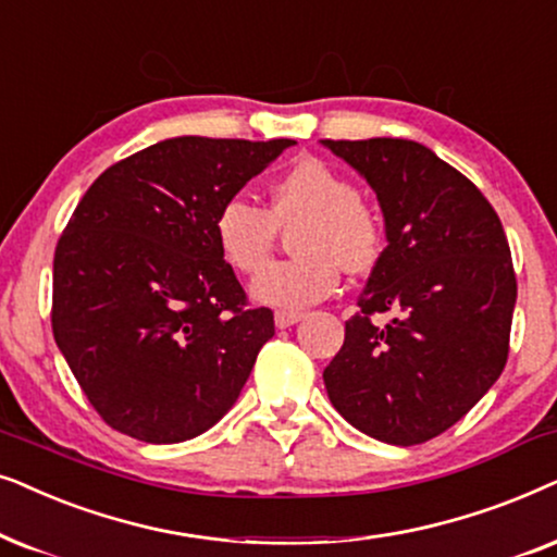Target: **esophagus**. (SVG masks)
Wrapping results in <instances>:
<instances>
[{
	"label": "esophagus",
	"mask_w": 557,
	"mask_h": 557,
	"mask_svg": "<svg viewBox=\"0 0 557 557\" xmlns=\"http://www.w3.org/2000/svg\"><path fill=\"white\" fill-rule=\"evenodd\" d=\"M300 321L302 313H298V310H277V313H274V325H277V329H290V325Z\"/></svg>",
	"instance_id": "esophagus-1"
}]
</instances>
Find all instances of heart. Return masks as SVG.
Returning <instances> with one entry per match:
<instances>
[{
    "instance_id": "1",
    "label": "heart",
    "mask_w": 557,
    "mask_h": 557,
    "mask_svg": "<svg viewBox=\"0 0 557 557\" xmlns=\"http://www.w3.org/2000/svg\"><path fill=\"white\" fill-rule=\"evenodd\" d=\"M298 226L300 257L267 264L251 280L249 295L259 306L300 310L336 293L341 270L367 272L382 251V224L359 201L354 183L323 160L302 158L274 181L270 211L236 196L213 221L219 255L232 270L257 272L270 257L277 226Z\"/></svg>"
}]
</instances>
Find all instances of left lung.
Instances as JSON below:
<instances>
[{
  "label": "left lung",
  "mask_w": 557,
  "mask_h": 557,
  "mask_svg": "<svg viewBox=\"0 0 557 557\" xmlns=\"http://www.w3.org/2000/svg\"><path fill=\"white\" fill-rule=\"evenodd\" d=\"M376 193L387 247L325 367L331 405L392 446L425 443L499 380L517 280L492 203L412 139H321ZM395 309L387 326L371 315Z\"/></svg>",
  "instance_id": "left-lung-1"
}]
</instances>
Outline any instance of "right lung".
Masks as SVG:
<instances>
[{"mask_svg": "<svg viewBox=\"0 0 557 557\" xmlns=\"http://www.w3.org/2000/svg\"><path fill=\"white\" fill-rule=\"evenodd\" d=\"M295 139L175 137L96 177L53 259V336L96 412L145 443H183L232 410L270 308H247L219 255L221 206Z\"/></svg>", "mask_w": 557, "mask_h": 557, "instance_id": "obj_1", "label": "right lung"}]
</instances>
